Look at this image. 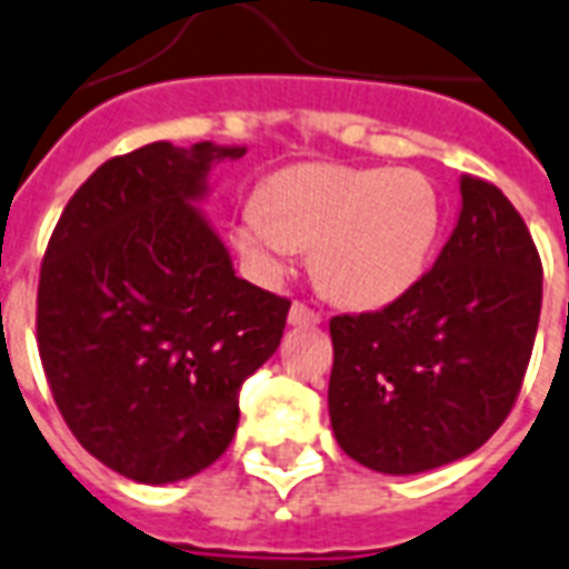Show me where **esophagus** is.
Returning <instances> with one entry per match:
<instances>
[{
  "instance_id": "esophagus-1",
  "label": "esophagus",
  "mask_w": 569,
  "mask_h": 569,
  "mask_svg": "<svg viewBox=\"0 0 569 569\" xmlns=\"http://www.w3.org/2000/svg\"><path fill=\"white\" fill-rule=\"evenodd\" d=\"M288 317L293 326H317L320 320H323V317H320V311H315V308L306 306V302H293Z\"/></svg>"
}]
</instances>
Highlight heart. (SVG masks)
Wrapping results in <instances>:
<instances>
[{"label":"heart","mask_w":569,"mask_h":569,"mask_svg":"<svg viewBox=\"0 0 569 569\" xmlns=\"http://www.w3.org/2000/svg\"><path fill=\"white\" fill-rule=\"evenodd\" d=\"M442 231V201L421 171L297 166L240 207L234 243L254 270H284L315 249L326 293L356 308L400 299L425 276Z\"/></svg>","instance_id":"b5f03b06"}]
</instances>
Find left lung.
<instances>
[{
    "label": "left lung",
    "instance_id": "left-lung-1",
    "mask_svg": "<svg viewBox=\"0 0 569 569\" xmlns=\"http://www.w3.org/2000/svg\"><path fill=\"white\" fill-rule=\"evenodd\" d=\"M460 196L457 228L416 288L329 320L335 439L373 472H427L478 451L526 380L543 263L496 183L463 174Z\"/></svg>",
    "mask_w": 569,
    "mask_h": 569
}]
</instances>
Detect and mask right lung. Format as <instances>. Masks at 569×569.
Here are the masks:
<instances>
[{"label":"right lung","instance_id":"obj_1","mask_svg":"<svg viewBox=\"0 0 569 569\" xmlns=\"http://www.w3.org/2000/svg\"><path fill=\"white\" fill-rule=\"evenodd\" d=\"M246 148L151 142L106 160L61 210L38 279V353L64 425L130 481L201 472L231 445L240 389L290 299L237 279L189 204Z\"/></svg>","mask_w":569,"mask_h":569}]
</instances>
